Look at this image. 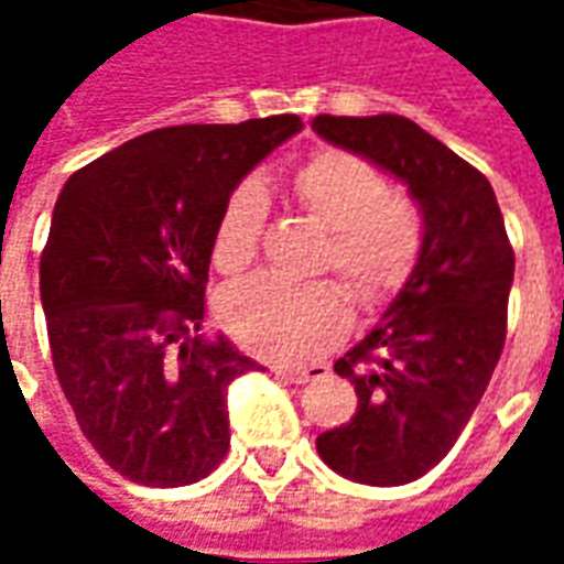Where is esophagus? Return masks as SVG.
<instances>
[{
    "mask_svg": "<svg viewBox=\"0 0 564 564\" xmlns=\"http://www.w3.org/2000/svg\"><path fill=\"white\" fill-rule=\"evenodd\" d=\"M274 375H278L281 380H286V383H307V380L323 378V375H326V366H317V362L305 368L281 366V368H274Z\"/></svg>",
    "mask_w": 564,
    "mask_h": 564,
    "instance_id": "34e87169",
    "label": "esophagus"
}]
</instances>
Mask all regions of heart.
Returning a JSON list of instances; mask_svg holds the SVG:
<instances>
[{"instance_id": "b5f03b06", "label": "heart", "mask_w": 564, "mask_h": 564, "mask_svg": "<svg viewBox=\"0 0 564 564\" xmlns=\"http://www.w3.org/2000/svg\"><path fill=\"white\" fill-rule=\"evenodd\" d=\"M295 198L329 223L323 265H335L356 302L378 307L402 290L414 269L423 226L387 177L356 153L319 150L293 169ZM269 196L259 181H241L226 196L214 229V265L245 271L259 253ZM220 319L235 341L274 362H307L326 354L350 323V299L338 281H286L259 274L220 302Z\"/></svg>"}]
</instances>
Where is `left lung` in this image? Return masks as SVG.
I'll return each mask as SVG.
<instances>
[{
	"label": "left lung",
	"instance_id": "left-lung-1",
	"mask_svg": "<svg viewBox=\"0 0 564 564\" xmlns=\"http://www.w3.org/2000/svg\"><path fill=\"white\" fill-rule=\"evenodd\" d=\"M314 132L395 174L423 214L414 271L362 341L335 362L356 414L317 437L347 480L411 484L444 459L484 399L508 335L513 247L484 174L399 115H319Z\"/></svg>",
	"mask_w": 564,
	"mask_h": 564
}]
</instances>
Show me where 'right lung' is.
<instances>
[{
  "instance_id": "obj_1",
  "label": "right lung",
  "mask_w": 564,
  "mask_h": 564,
  "mask_svg": "<svg viewBox=\"0 0 564 564\" xmlns=\"http://www.w3.org/2000/svg\"><path fill=\"white\" fill-rule=\"evenodd\" d=\"M299 129L295 115L153 129L56 198L39 265L56 380L132 484H196L229 449L226 390L259 366L202 335L214 229L241 177Z\"/></svg>"
}]
</instances>
